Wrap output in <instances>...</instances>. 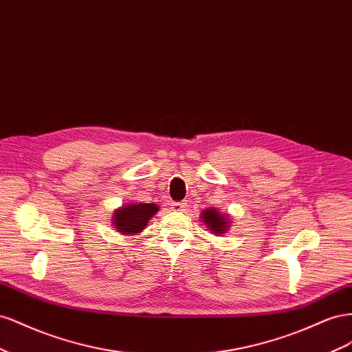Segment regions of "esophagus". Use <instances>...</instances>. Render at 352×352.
<instances>
[{"label":"esophagus","instance_id":"obj_1","mask_svg":"<svg viewBox=\"0 0 352 352\" xmlns=\"http://www.w3.org/2000/svg\"><path fill=\"white\" fill-rule=\"evenodd\" d=\"M170 206H173V209H175V210H184L187 208V205L182 204V202H174Z\"/></svg>","mask_w":352,"mask_h":352}]
</instances>
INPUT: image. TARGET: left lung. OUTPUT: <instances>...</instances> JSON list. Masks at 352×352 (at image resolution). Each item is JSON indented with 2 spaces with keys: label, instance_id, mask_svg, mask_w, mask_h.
<instances>
[{
  "label": "left lung",
  "instance_id": "8db88e82",
  "mask_svg": "<svg viewBox=\"0 0 352 352\" xmlns=\"http://www.w3.org/2000/svg\"><path fill=\"white\" fill-rule=\"evenodd\" d=\"M200 218H202V223H205V226L214 234H224L230 227L228 217L226 214H221L217 208L205 209L204 212L200 214Z\"/></svg>",
  "mask_w": 352,
  "mask_h": 352
}]
</instances>
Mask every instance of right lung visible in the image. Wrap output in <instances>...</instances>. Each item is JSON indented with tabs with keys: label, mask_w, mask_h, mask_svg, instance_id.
<instances>
[{
	"label": "right lung",
	"mask_w": 352,
	"mask_h": 352,
	"mask_svg": "<svg viewBox=\"0 0 352 352\" xmlns=\"http://www.w3.org/2000/svg\"><path fill=\"white\" fill-rule=\"evenodd\" d=\"M159 210L155 204L124 205L115 210L112 224L116 232L122 234H137L146 228L148 219Z\"/></svg>",
	"instance_id": "add662e5"
}]
</instances>
